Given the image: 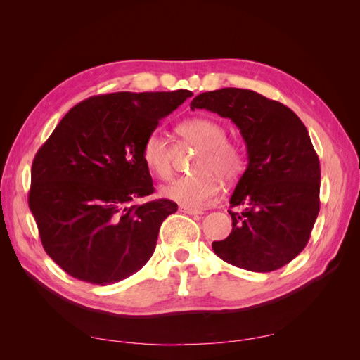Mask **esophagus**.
<instances>
[{
  "label": "esophagus",
  "mask_w": 360,
  "mask_h": 360,
  "mask_svg": "<svg viewBox=\"0 0 360 360\" xmlns=\"http://www.w3.org/2000/svg\"><path fill=\"white\" fill-rule=\"evenodd\" d=\"M180 210L183 212V213H188V214H191V216H197V214H201L202 212L201 210H197V209H189V207H180Z\"/></svg>",
  "instance_id": "34e87169"
}]
</instances>
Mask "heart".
Listing matches in <instances>:
<instances>
[{"label": "heart", "mask_w": 360, "mask_h": 360, "mask_svg": "<svg viewBox=\"0 0 360 360\" xmlns=\"http://www.w3.org/2000/svg\"><path fill=\"white\" fill-rule=\"evenodd\" d=\"M181 147L198 150L192 163L193 176L183 177L162 188L165 198L189 209H202L216 200L221 181L234 183L246 167L243 147L226 138V129L213 118L195 117L177 126ZM177 148L158 130L143 144V160L156 177L167 180L172 174Z\"/></svg>", "instance_id": "b5f03b06"}]
</instances>
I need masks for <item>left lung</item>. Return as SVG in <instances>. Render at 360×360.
<instances>
[{
    "instance_id": "left-lung-1",
    "label": "left lung",
    "mask_w": 360,
    "mask_h": 360,
    "mask_svg": "<svg viewBox=\"0 0 360 360\" xmlns=\"http://www.w3.org/2000/svg\"><path fill=\"white\" fill-rule=\"evenodd\" d=\"M191 110L230 118L248 150V168L231 195L233 231L214 254L250 271H274L307 246L320 212V162L307 127L288 106L252 90L198 94Z\"/></svg>"
}]
</instances>
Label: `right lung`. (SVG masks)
<instances>
[{"label":"right lung","mask_w":360,"mask_h":360,"mask_svg":"<svg viewBox=\"0 0 360 360\" xmlns=\"http://www.w3.org/2000/svg\"><path fill=\"white\" fill-rule=\"evenodd\" d=\"M189 90L93 96L63 117L32 160L30 210L46 254L97 285L129 278L153 255L169 200L155 192L143 144Z\"/></svg>","instance_id":"add662e5"}]
</instances>
